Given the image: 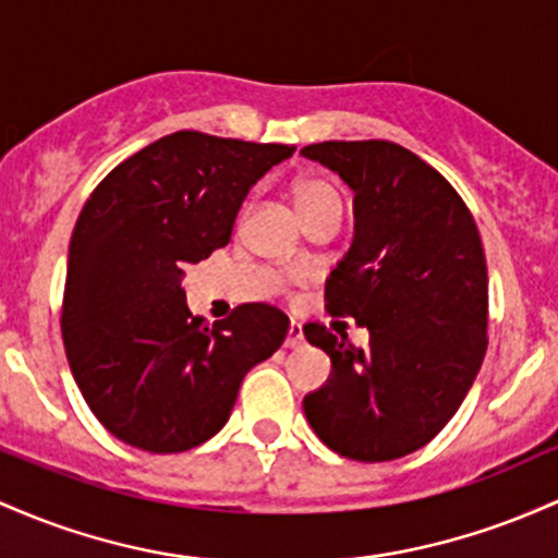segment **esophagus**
Here are the masks:
<instances>
[{"instance_id": "34e87169", "label": "esophagus", "mask_w": 558, "mask_h": 558, "mask_svg": "<svg viewBox=\"0 0 558 558\" xmlns=\"http://www.w3.org/2000/svg\"><path fill=\"white\" fill-rule=\"evenodd\" d=\"M303 342H305V337H303V327H300V324L292 322V324H290V331H287V340H284V345L295 350V348L303 345Z\"/></svg>"}]
</instances>
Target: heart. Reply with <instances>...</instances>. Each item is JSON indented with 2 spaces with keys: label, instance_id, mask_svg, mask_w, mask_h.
Segmentation results:
<instances>
[{
  "label": "heart",
  "instance_id": "b5f03b06",
  "mask_svg": "<svg viewBox=\"0 0 558 558\" xmlns=\"http://www.w3.org/2000/svg\"><path fill=\"white\" fill-rule=\"evenodd\" d=\"M292 199H295L300 218H308L311 213L340 205V195L335 192V186H329L327 181H318V179L298 181V184L292 186Z\"/></svg>",
  "mask_w": 558,
  "mask_h": 558
}]
</instances>
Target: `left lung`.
Wrapping results in <instances>:
<instances>
[{
  "label": "left lung",
  "instance_id": "left-lung-1",
  "mask_svg": "<svg viewBox=\"0 0 558 558\" xmlns=\"http://www.w3.org/2000/svg\"><path fill=\"white\" fill-rule=\"evenodd\" d=\"M353 190L355 234L327 279V308L368 329V348L308 324L331 374L303 398L324 446L392 461L459 411L487 350V266L472 213L429 162L396 142L300 149Z\"/></svg>",
  "mask_w": 558,
  "mask_h": 558
}]
</instances>
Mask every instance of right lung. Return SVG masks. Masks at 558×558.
I'll return each mask as SVG.
<instances>
[{
    "instance_id": "right-lung-1",
    "label": "right lung",
    "mask_w": 558,
    "mask_h": 558,
    "mask_svg": "<svg viewBox=\"0 0 558 558\" xmlns=\"http://www.w3.org/2000/svg\"><path fill=\"white\" fill-rule=\"evenodd\" d=\"M290 144L177 131L99 181L68 250L62 342L81 396L110 435L149 453L203 446L290 318L245 303L210 327L186 308L184 268L231 240L250 186Z\"/></svg>"
}]
</instances>
